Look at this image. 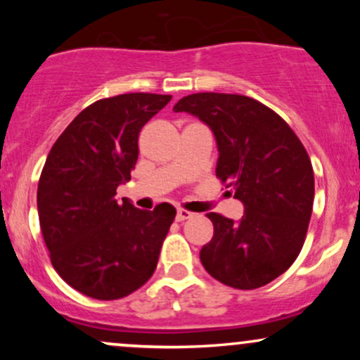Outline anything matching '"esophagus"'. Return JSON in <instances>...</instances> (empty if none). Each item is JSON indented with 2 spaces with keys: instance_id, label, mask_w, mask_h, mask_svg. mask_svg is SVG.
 Wrapping results in <instances>:
<instances>
[{
  "instance_id": "obj_1",
  "label": "esophagus",
  "mask_w": 360,
  "mask_h": 360,
  "mask_svg": "<svg viewBox=\"0 0 360 360\" xmlns=\"http://www.w3.org/2000/svg\"><path fill=\"white\" fill-rule=\"evenodd\" d=\"M189 218H193V213L188 212V210H177L176 213V220L177 221H184V220H189Z\"/></svg>"
}]
</instances>
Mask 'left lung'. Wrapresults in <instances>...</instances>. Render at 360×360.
<instances>
[{
	"label": "left lung",
	"mask_w": 360,
	"mask_h": 360,
	"mask_svg": "<svg viewBox=\"0 0 360 360\" xmlns=\"http://www.w3.org/2000/svg\"><path fill=\"white\" fill-rule=\"evenodd\" d=\"M174 111L212 128L220 152L217 177L245 208L240 221L206 214L214 232L201 264L230 288L266 286L289 269L307 238L315 198L307 148L276 111L242 94L194 93Z\"/></svg>",
	"instance_id": "obj_1"
}]
</instances>
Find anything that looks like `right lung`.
I'll return each instance as SVG.
<instances>
[{"label": "right lung", "instance_id": "obj_1", "mask_svg": "<svg viewBox=\"0 0 360 360\" xmlns=\"http://www.w3.org/2000/svg\"><path fill=\"white\" fill-rule=\"evenodd\" d=\"M171 98L128 93L94 101L45 160L37 189L45 245L57 274L89 298H125L154 274L174 206L143 212L115 194L137 164L140 130Z\"/></svg>", "mask_w": 360, "mask_h": 360}]
</instances>
